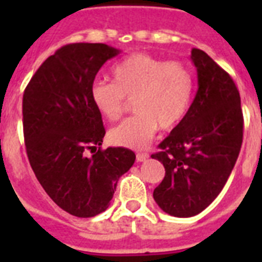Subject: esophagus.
Instances as JSON below:
<instances>
[{
  "instance_id": "esophagus-1",
  "label": "esophagus",
  "mask_w": 262,
  "mask_h": 262,
  "mask_svg": "<svg viewBox=\"0 0 262 262\" xmlns=\"http://www.w3.org/2000/svg\"><path fill=\"white\" fill-rule=\"evenodd\" d=\"M148 158H149V155H148V154H145V152H139V154L136 155V159H137V162H145Z\"/></svg>"
}]
</instances>
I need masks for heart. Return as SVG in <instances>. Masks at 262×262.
I'll return each mask as SVG.
<instances>
[{
	"mask_svg": "<svg viewBox=\"0 0 262 262\" xmlns=\"http://www.w3.org/2000/svg\"><path fill=\"white\" fill-rule=\"evenodd\" d=\"M113 83L96 80L90 96L107 121H117L133 100L137 113L108 133L114 145L147 147L158 129L171 130L186 118L194 96V75L179 61H166L147 53H133L111 69Z\"/></svg>",
	"mask_w": 262,
	"mask_h": 262,
	"instance_id": "1",
	"label": "heart"
}]
</instances>
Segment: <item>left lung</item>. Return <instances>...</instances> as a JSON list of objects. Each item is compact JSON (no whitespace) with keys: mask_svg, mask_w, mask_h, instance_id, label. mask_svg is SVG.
Listing matches in <instances>:
<instances>
[{"mask_svg":"<svg viewBox=\"0 0 262 262\" xmlns=\"http://www.w3.org/2000/svg\"><path fill=\"white\" fill-rule=\"evenodd\" d=\"M199 90L186 118L152 155L166 170L154 190L166 213L190 217L203 212L227 182L244 139L239 91L227 72L200 49H193Z\"/></svg>","mask_w":262,"mask_h":262,"instance_id":"obj_1","label":"left lung"}]
</instances>
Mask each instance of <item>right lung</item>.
<instances>
[{
  "mask_svg": "<svg viewBox=\"0 0 262 262\" xmlns=\"http://www.w3.org/2000/svg\"><path fill=\"white\" fill-rule=\"evenodd\" d=\"M119 50L104 43H71L35 72L23 95V130L39 183L63 211L92 217L106 211L117 182L133 166L127 148L100 149L106 135L90 88ZM88 150L95 151L87 157Z\"/></svg>",
  "mask_w": 262,
  "mask_h": 262,
  "instance_id": "1",
  "label": "right lung"
}]
</instances>
